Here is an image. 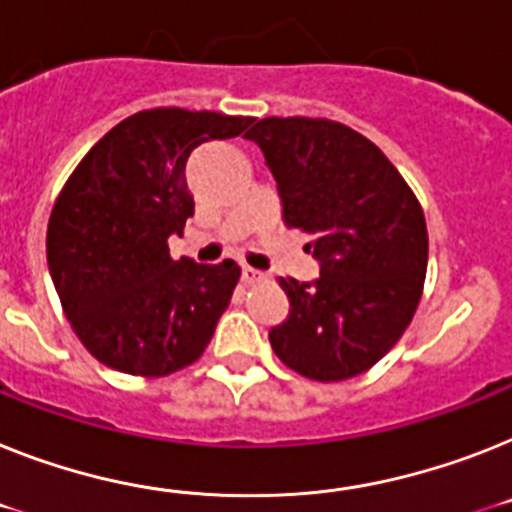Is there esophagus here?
Here are the masks:
<instances>
[{"label": "esophagus", "instance_id": "34e87169", "mask_svg": "<svg viewBox=\"0 0 512 512\" xmlns=\"http://www.w3.org/2000/svg\"><path fill=\"white\" fill-rule=\"evenodd\" d=\"M242 281L247 283V286H255V283H260V281H265V273H260V270H255V268H242Z\"/></svg>", "mask_w": 512, "mask_h": 512}]
</instances>
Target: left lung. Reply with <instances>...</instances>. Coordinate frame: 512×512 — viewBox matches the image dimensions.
<instances>
[{"label": "left lung", "instance_id": "left-lung-1", "mask_svg": "<svg viewBox=\"0 0 512 512\" xmlns=\"http://www.w3.org/2000/svg\"><path fill=\"white\" fill-rule=\"evenodd\" d=\"M263 150L283 223L309 236L320 278H278L289 317L270 330L283 364L317 382L375 367L409 328L427 276L424 210L393 163L330 119L268 117L247 132Z\"/></svg>", "mask_w": 512, "mask_h": 512}]
</instances>
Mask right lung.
<instances>
[{
    "mask_svg": "<svg viewBox=\"0 0 512 512\" xmlns=\"http://www.w3.org/2000/svg\"><path fill=\"white\" fill-rule=\"evenodd\" d=\"M252 117L137 111L98 140L64 182L46 260L64 315L106 367L166 377L208 349L242 270L234 260H171L169 236L195 213L192 150L242 135Z\"/></svg>",
    "mask_w": 512,
    "mask_h": 512,
    "instance_id": "1",
    "label": "right lung"
}]
</instances>
